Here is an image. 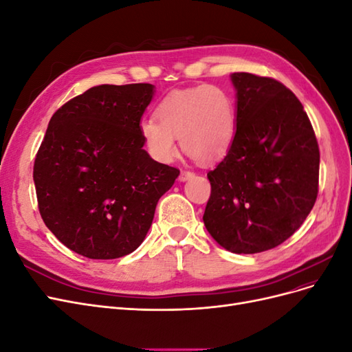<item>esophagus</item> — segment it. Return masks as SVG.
<instances>
[{"instance_id":"34e87169","label":"esophagus","mask_w":352,"mask_h":352,"mask_svg":"<svg viewBox=\"0 0 352 352\" xmlns=\"http://www.w3.org/2000/svg\"><path fill=\"white\" fill-rule=\"evenodd\" d=\"M194 176H195V173L190 172V170H182V172H180V176H179V180H180V182H185V180L192 179Z\"/></svg>"}]
</instances>
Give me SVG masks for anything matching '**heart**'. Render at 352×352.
I'll list each match as a JSON object with an SVG mask.
<instances>
[{"label":"heart","mask_w":352,"mask_h":352,"mask_svg":"<svg viewBox=\"0 0 352 352\" xmlns=\"http://www.w3.org/2000/svg\"><path fill=\"white\" fill-rule=\"evenodd\" d=\"M235 127L229 95L214 85H201L170 92L157 105L155 119L141 120L140 135L148 154L160 163L176 157V138L189 155L208 163L228 153Z\"/></svg>","instance_id":"obj_1"}]
</instances>
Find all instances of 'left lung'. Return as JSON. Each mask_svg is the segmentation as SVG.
Here are the masks:
<instances>
[{"mask_svg": "<svg viewBox=\"0 0 352 352\" xmlns=\"http://www.w3.org/2000/svg\"><path fill=\"white\" fill-rule=\"evenodd\" d=\"M236 132L207 173L211 195L204 225L235 254L278 247L300 229L318 192L320 153L302 104L283 83L233 73Z\"/></svg>", "mask_w": 352, "mask_h": 352, "instance_id": "8db88e82", "label": "left lung"}]
</instances>
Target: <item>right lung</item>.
<instances>
[{
	"instance_id": "1",
	"label": "right lung",
	"mask_w": 352,
	"mask_h": 352,
	"mask_svg": "<svg viewBox=\"0 0 352 352\" xmlns=\"http://www.w3.org/2000/svg\"><path fill=\"white\" fill-rule=\"evenodd\" d=\"M154 85H98L51 117L34 166L41 217L76 254L111 260L133 252L179 170L144 150L142 114Z\"/></svg>"
}]
</instances>
